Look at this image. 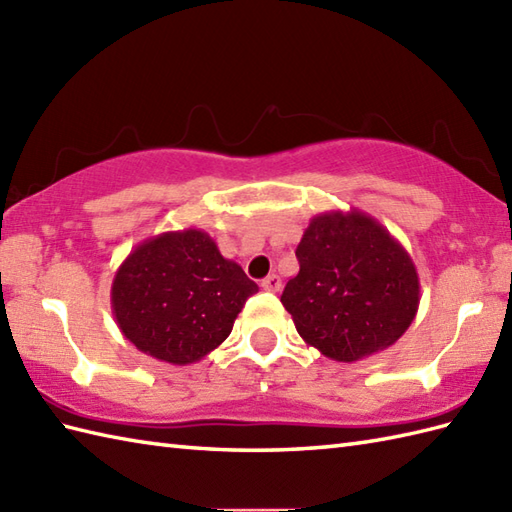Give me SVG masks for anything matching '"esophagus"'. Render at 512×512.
Returning <instances> with one entry per match:
<instances>
[{"label": "esophagus", "instance_id": "obj_1", "mask_svg": "<svg viewBox=\"0 0 512 512\" xmlns=\"http://www.w3.org/2000/svg\"><path fill=\"white\" fill-rule=\"evenodd\" d=\"M262 288L268 292H279L281 290V277L279 275H268L266 279H262Z\"/></svg>", "mask_w": 512, "mask_h": 512}]
</instances>
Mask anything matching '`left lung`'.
I'll list each match as a JSON object with an SVG mask.
<instances>
[{"label":"left lung","instance_id":"8db88e82","mask_svg":"<svg viewBox=\"0 0 512 512\" xmlns=\"http://www.w3.org/2000/svg\"><path fill=\"white\" fill-rule=\"evenodd\" d=\"M299 273L281 303L299 336L354 363L387 350L416 319L420 279L398 239L358 209L312 217L297 246Z\"/></svg>","mask_w":512,"mask_h":512}]
</instances>
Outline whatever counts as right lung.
I'll use <instances>...</instances> for the list:
<instances>
[{
	"mask_svg": "<svg viewBox=\"0 0 512 512\" xmlns=\"http://www.w3.org/2000/svg\"><path fill=\"white\" fill-rule=\"evenodd\" d=\"M257 290L209 233L184 228L149 237L125 257L112 281V310L136 350L191 365L226 341Z\"/></svg>",
	"mask_w": 512,
	"mask_h": 512,
	"instance_id": "1",
	"label": "right lung"
}]
</instances>
